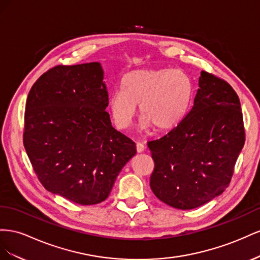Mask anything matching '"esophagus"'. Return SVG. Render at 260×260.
Listing matches in <instances>:
<instances>
[{
    "mask_svg": "<svg viewBox=\"0 0 260 260\" xmlns=\"http://www.w3.org/2000/svg\"><path fill=\"white\" fill-rule=\"evenodd\" d=\"M136 150H137V152H143L144 150H145V145L144 144H142V143H137L136 144Z\"/></svg>",
    "mask_w": 260,
    "mask_h": 260,
    "instance_id": "esophagus-1",
    "label": "esophagus"
}]
</instances>
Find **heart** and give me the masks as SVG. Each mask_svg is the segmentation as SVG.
Returning a JSON list of instances; mask_svg holds the SVG:
<instances>
[{"mask_svg":"<svg viewBox=\"0 0 260 260\" xmlns=\"http://www.w3.org/2000/svg\"><path fill=\"white\" fill-rule=\"evenodd\" d=\"M121 89L111 95L108 103L118 129L133 124L139 105L143 129L171 131L186 117L194 93L190 79L183 72L170 69L132 71L124 76Z\"/></svg>","mask_w":260,"mask_h":260,"instance_id":"b5f03b06","label":"heart"}]
</instances>
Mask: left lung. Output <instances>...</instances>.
I'll return each instance as SVG.
<instances>
[{
    "instance_id": "obj_1",
    "label": "left lung",
    "mask_w": 260,
    "mask_h": 260,
    "mask_svg": "<svg viewBox=\"0 0 260 260\" xmlns=\"http://www.w3.org/2000/svg\"><path fill=\"white\" fill-rule=\"evenodd\" d=\"M198 86L183 122L148 143L154 161L151 190L161 202L182 210L197 208L225 190L245 143L234 89L205 71Z\"/></svg>"
}]
</instances>
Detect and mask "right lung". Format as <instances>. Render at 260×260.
<instances>
[{
	"mask_svg": "<svg viewBox=\"0 0 260 260\" xmlns=\"http://www.w3.org/2000/svg\"><path fill=\"white\" fill-rule=\"evenodd\" d=\"M99 62L57 65L28 93L24 146L47 190L73 203L99 204L110 195L136 145L113 128Z\"/></svg>",
	"mask_w": 260,
	"mask_h": 260,
	"instance_id": "1",
	"label": "right lung"
}]
</instances>
